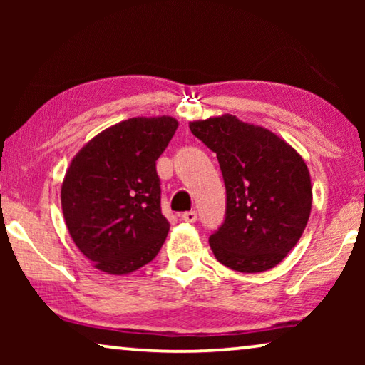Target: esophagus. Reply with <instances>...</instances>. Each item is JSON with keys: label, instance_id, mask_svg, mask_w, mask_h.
Segmentation results:
<instances>
[{"label": "esophagus", "instance_id": "1", "mask_svg": "<svg viewBox=\"0 0 365 365\" xmlns=\"http://www.w3.org/2000/svg\"><path fill=\"white\" fill-rule=\"evenodd\" d=\"M181 219H182V221H186V222H196L197 212L196 211H187V212L182 214Z\"/></svg>", "mask_w": 365, "mask_h": 365}]
</instances>
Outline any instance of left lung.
I'll use <instances>...</instances> for the list:
<instances>
[{"label": "left lung", "instance_id": "obj_1", "mask_svg": "<svg viewBox=\"0 0 365 365\" xmlns=\"http://www.w3.org/2000/svg\"><path fill=\"white\" fill-rule=\"evenodd\" d=\"M189 128L216 153L226 184V219L209 237L214 256L246 274L276 267L311 216L307 164L277 134L232 114L199 119Z\"/></svg>", "mask_w": 365, "mask_h": 365}]
</instances>
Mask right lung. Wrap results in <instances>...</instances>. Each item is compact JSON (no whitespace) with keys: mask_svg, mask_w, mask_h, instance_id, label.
Listing matches in <instances>:
<instances>
[{"mask_svg":"<svg viewBox=\"0 0 365 365\" xmlns=\"http://www.w3.org/2000/svg\"><path fill=\"white\" fill-rule=\"evenodd\" d=\"M171 116L131 118L73 158L61 186L69 236L99 271L123 276L158 256L169 232L156 161L178 129Z\"/></svg>","mask_w":365,"mask_h":365,"instance_id":"1","label":"right lung"}]
</instances>
